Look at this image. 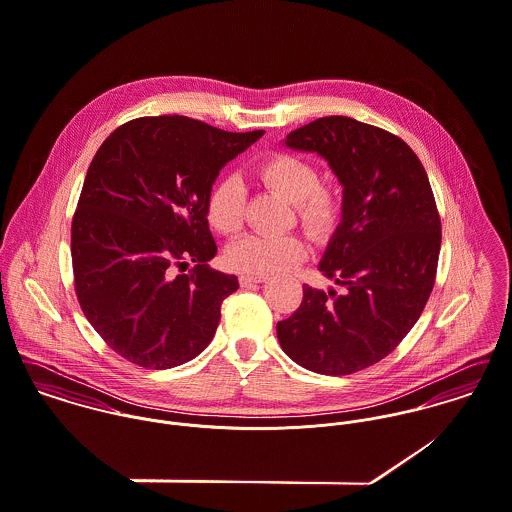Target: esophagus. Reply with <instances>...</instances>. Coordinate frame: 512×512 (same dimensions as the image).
<instances>
[{
  "instance_id": "1",
  "label": "esophagus",
  "mask_w": 512,
  "mask_h": 512,
  "mask_svg": "<svg viewBox=\"0 0 512 512\" xmlns=\"http://www.w3.org/2000/svg\"><path fill=\"white\" fill-rule=\"evenodd\" d=\"M267 277L265 275H241L239 283L241 286H251V284L265 283Z\"/></svg>"
}]
</instances>
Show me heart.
I'll use <instances>...</instances> for the list:
<instances>
[{
    "label": "heart",
    "mask_w": 512,
    "mask_h": 512,
    "mask_svg": "<svg viewBox=\"0 0 512 512\" xmlns=\"http://www.w3.org/2000/svg\"><path fill=\"white\" fill-rule=\"evenodd\" d=\"M263 182L294 202L300 224L312 237H326L336 228L340 218V196L328 186L320 184L318 169L304 157L292 153L269 155L259 165ZM210 226L235 235L245 220V188L237 178L220 180L206 204ZM306 257V243L298 235H245L229 245L226 259L229 267L245 275H271Z\"/></svg>",
    "instance_id": "1"
}]
</instances>
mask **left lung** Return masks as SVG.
Returning a JSON list of instances; mask_svg holds the SVG:
<instances>
[{"mask_svg":"<svg viewBox=\"0 0 512 512\" xmlns=\"http://www.w3.org/2000/svg\"><path fill=\"white\" fill-rule=\"evenodd\" d=\"M284 147L316 153L343 186L340 224L318 269L345 288L304 284L277 324L284 353L320 375H351L387 357L434 288L442 226L428 174L397 135L345 115L320 117Z\"/></svg>","mask_w":512,"mask_h":512,"instance_id":"obj_1","label":"left lung"}]
</instances>
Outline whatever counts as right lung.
I'll return each instance as SVG.
<instances>
[{
	"instance_id": "add662e5",
	"label": "right lung",
	"mask_w": 512,
	"mask_h": 512,
	"mask_svg": "<svg viewBox=\"0 0 512 512\" xmlns=\"http://www.w3.org/2000/svg\"><path fill=\"white\" fill-rule=\"evenodd\" d=\"M263 133L159 115L123 123L98 149L72 220L74 288L121 357L171 369L214 338L239 283L208 267L218 247L206 204L220 171ZM188 260L195 267L176 276Z\"/></svg>"
}]
</instances>
